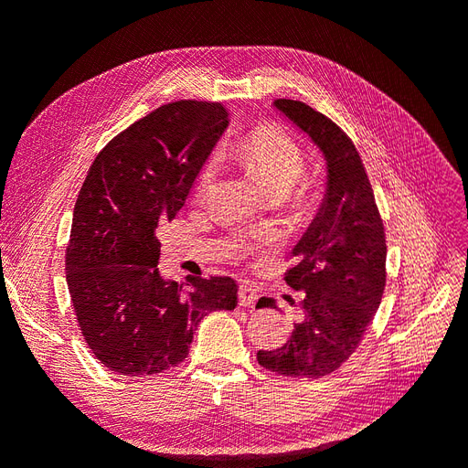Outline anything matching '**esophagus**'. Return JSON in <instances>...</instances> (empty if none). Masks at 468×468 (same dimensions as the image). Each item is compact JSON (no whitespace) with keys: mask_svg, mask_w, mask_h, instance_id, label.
<instances>
[{"mask_svg":"<svg viewBox=\"0 0 468 468\" xmlns=\"http://www.w3.org/2000/svg\"><path fill=\"white\" fill-rule=\"evenodd\" d=\"M238 301H239V306L251 308L258 301V289L250 285V282H242L238 289Z\"/></svg>","mask_w":468,"mask_h":468,"instance_id":"obj_1","label":"esophagus"}]
</instances>
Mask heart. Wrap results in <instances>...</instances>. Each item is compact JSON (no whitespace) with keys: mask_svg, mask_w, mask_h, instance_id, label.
I'll use <instances>...</instances> for the list:
<instances>
[{"mask_svg":"<svg viewBox=\"0 0 468 468\" xmlns=\"http://www.w3.org/2000/svg\"><path fill=\"white\" fill-rule=\"evenodd\" d=\"M239 155L256 172L265 193H281L285 197L304 174V154L301 146L277 124H263L253 131L242 144ZM217 155L205 164L199 177V191L207 193L218 174Z\"/></svg>","mask_w":468,"mask_h":468,"instance_id":"1","label":"heart"}]
</instances>
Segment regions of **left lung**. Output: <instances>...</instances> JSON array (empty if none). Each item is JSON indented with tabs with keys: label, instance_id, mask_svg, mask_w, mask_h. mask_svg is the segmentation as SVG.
<instances>
[{
	"label": "left lung",
	"instance_id": "8db88e82",
	"mask_svg": "<svg viewBox=\"0 0 468 468\" xmlns=\"http://www.w3.org/2000/svg\"><path fill=\"white\" fill-rule=\"evenodd\" d=\"M273 107L322 152L325 193L313 222L292 248L299 260L285 281L303 292V316L289 342L258 351V361L285 377L320 378L357 349L385 292L387 242L369 177L346 133L322 112L292 99ZM275 308L261 296L256 308Z\"/></svg>",
	"mask_w": 468,
	"mask_h": 468
}]
</instances>
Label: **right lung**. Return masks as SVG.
I'll return each instance as SVG.
<instances>
[{"mask_svg":"<svg viewBox=\"0 0 468 468\" xmlns=\"http://www.w3.org/2000/svg\"><path fill=\"white\" fill-rule=\"evenodd\" d=\"M229 129L220 103L176 101L152 111L99 152L74 207L66 281L83 339L109 371L155 375L186 361L199 322L234 310L232 277L158 269V224L186 205L195 177Z\"/></svg>","mask_w":468,"mask_h":468,"instance_id":"add662e5","label":"right lung"}]
</instances>
